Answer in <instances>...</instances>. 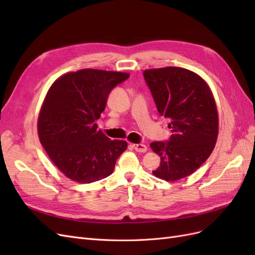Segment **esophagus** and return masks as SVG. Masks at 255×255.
Segmentation results:
<instances>
[{"label":"esophagus","instance_id":"34e87169","mask_svg":"<svg viewBox=\"0 0 255 255\" xmlns=\"http://www.w3.org/2000/svg\"><path fill=\"white\" fill-rule=\"evenodd\" d=\"M133 148L137 151V152H145L146 150H148V148H146L145 144H141V143H136V144H133Z\"/></svg>","mask_w":255,"mask_h":255}]
</instances>
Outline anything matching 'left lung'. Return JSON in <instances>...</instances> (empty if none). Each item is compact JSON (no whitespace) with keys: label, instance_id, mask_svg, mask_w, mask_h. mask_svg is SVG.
Returning <instances> with one entry per match:
<instances>
[{"label":"left lung","instance_id":"left-lung-1","mask_svg":"<svg viewBox=\"0 0 255 255\" xmlns=\"http://www.w3.org/2000/svg\"><path fill=\"white\" fill-rule=\"evenodd\" d=\"M143 79L171 136L154 141L160 164L152 173L168 182L190 175L210 157L218 136V114L210 87L194 72L179 67L144 70Z\"/></svg>","mask_w":255,"mask_h":255}]
</instances>
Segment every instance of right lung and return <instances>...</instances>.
Returning a JSON list of instances; mask_svg holds the SVG:
<instances>
[{
	"instance_id": "add662e5",
	"label": "right lung",
	"mask_w": 255,
	"mask_h": 255,
	"mask_svg": "<svg viewBox=\"0 0 255 255\" xmlns=\"http://www.w3.org/2000/svg\"><path fill=\"white\" fill-rule=\"evenodd\" d=\"M128 73L83 69L53 83L38 118V135L48 155L67 177L82 184L113 173L127 141L111 140L96 121L111 91Z\"/></svg>"
}]
</instances>
